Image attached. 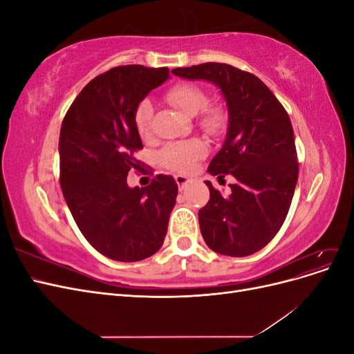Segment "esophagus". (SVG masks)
<instances>
[{"label": "esophagus", "instance_id": "1", "mask_svg": "<svg viewBox=\"0 0 354 354\" xmlns=\"http://www.w3.org/2000/svg\"><path fill=\"white\" fill-rule=\"evenodd\" d=\"M174 178H176V181H177V185H178V189H180V190H183V189L190 183V178L186 177V176H183V174H176Z\"/></svg>", "mask_w": 354, "mask_h": 354}]
</instances>
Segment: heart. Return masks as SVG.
<instances>
[{
	"label": "heart",
	"mask_w": 354,
	"mask_h": 354,
	"mask_svg": "<svg viewBox=\"0 0 354 354\" xmlns=\"http://www.w3.org/2000/svg\"><path fill=\"white\" fill-rule=\"evenodd\" d=\"M167 100L189 116H195L201 112L199 122L208 131H220L224 125L223 111L216 106H207L208 95L195 84L180 82L173 85L167 91ZM152 118L153 104L149 99H143L134 111V124L142 137L151 134ZM207 151L208 147L205 142L199 138H190V140L168 143L158 156L160 164L169 169L187 171L194 167L198 159L207 155Z\"/></svg>",
	"instance_id": "1"
}]
</instances>
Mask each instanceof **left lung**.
Listing matches in <instances>:
<instances>
[{
  "instance_id": "obj_1",
  "label": "left lung",
  "mask_w": 354,
  "mask_h": 354,
  "mask_svg": "<svg viewBox=\"0 0 354 354\" xmlns=\"http://www.w3.org/2000/svg\"><path fill=\"white\" fill-rule=\"evenodd\" d=\"M173 73L217 85L226 100V140L208 173L233 176L236 183L223 195L207 181L209 201L199 209V226L212 251L251 255L274 238L291 207L298 180L291 120L269 87L250 72L209 62Z\"/></svg>"
}]
</instances>
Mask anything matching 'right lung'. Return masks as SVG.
I'll return each mask as SVG.
<instances>
[{"label": "right lung", "instance_id": "right-lung-1", "mask_svg": "<svg viewBox=\"0 0 354 354\" xmlns=\"http://www.w3.org/2000/svg\"><path fill=\"white\" fill-rule=\"evenodd\" d=\"M169 78L168 68L127 65L91 80L65 115L59 138L60 186L78 229L115 261H140L164 243L178 187L158 174L147 187L127 185L143 143L134 111Z\"/></svg>", "mask_w": 354, "mask_h": 354}]
</instances>
